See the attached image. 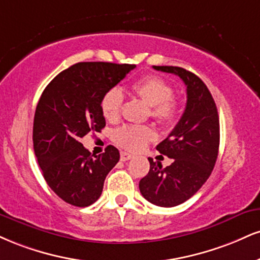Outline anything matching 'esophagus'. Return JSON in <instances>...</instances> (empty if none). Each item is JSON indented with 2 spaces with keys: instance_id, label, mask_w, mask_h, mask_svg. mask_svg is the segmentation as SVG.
I'll return each instance as SVG.
<instances>
[{
  "instance_id": "1",
  "label": "esophagus",
  "mask_w": 260,
  "mask_h": 260,
  "mask_svg": "<svg viewBox=\"0 0 260 260\" xmlns=\"http://www.w3.org/2000/svg\"><path fill=\"white\" fill-rule=\"evenodd\" d=\"M134 156L132 154H128V152H121V161H128L132 160Z\"/></svg>"
}]
</instances>
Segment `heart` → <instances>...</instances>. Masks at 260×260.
<instances>
[{"mask_svg":"<svg viewBox=\"0 0 260 260\" xmlns=\"http://www.w3.org/2000/svg\"><path fill=\"white\" fill-rule=\"evenodd\" d=\"M131 92L144 103L150 105V115L162 126H171L177 120L180 111V102L172 95L173 88L167 81L156 75H148L134 81L131 84ZM123 94L118 88H111L103 95L100 108L108 121H117L120 118ZM155 138L152 128L149 126H124L115 134V139L122 148L138 151L146 143Z\"/></svg>","mask_w":260,"mask_h":260,"instance_id":"heart-1","label":"heart"}]
</instances>
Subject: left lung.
<instances>
[{
    "instance_id": "left-lung-1",
    "label": "left lung",
    "mask_w": 260,
    "mask_h": 260,
    "mask_svg": "<svg viewBox=\"0 0 260 260\" xmlns=\"http://www.w3.org/2000/svg\"><path fill=\"white\" fill-rule=\"evenodd\" d=\"M179 76L186 86V106L170 136L156 146L173 158L171 166L150 162L139 190L152 205L174 207L201 189L213 171L219 150V117L214 99L203 81L183 68L152 67Z\"/></svg>"
}]
</instances>
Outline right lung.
<instances>
[{
	"label": "right lung",
	"mask_w": 260,
	"mask_h": 260,
	"mask_svg": "<svg viewBox=\"0 0 260 260\" xmlns=\"http://www.w3.org/2000/svg\"><path fill=\"white\" fill-rule=\"evenodd\" d=\"M133 64L77 62L61 71L43 90L34 117V150L48 186L62 201L87 207L100 198L108 173L120 160L109 145L93 156L81 143L100 132L105 118L103 95L126 77Z\"/></svg>",
	"instance_id": "obj_1"
}]
</instances>
